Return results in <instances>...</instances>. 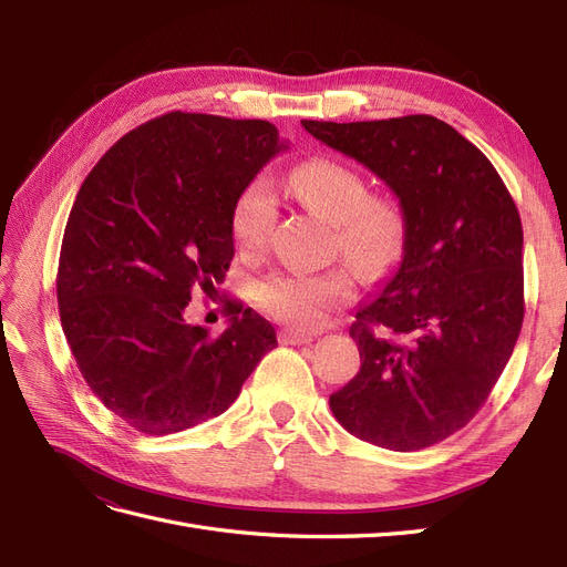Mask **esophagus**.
<instances>
[{
	"label": "esophagus",
	"instance_id": "1",
	"mask_svg": "<svg viewBox=\"0 0 567 567\" xmlns=\"http://www.w3.org/2000/svg\"><path fill=\"white\" fill-rule=\"evenodd\" d=\"M281 342H286V346H305V342H310L315 338V333L310 331H298V329H284L279 333Z\"/></svg>",
	"mask_w": 567,
	"mask_h": 567
}]
</instances>
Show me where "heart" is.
Returning a JSON list of instances; mask_svg holds the SVG:
<instances>
[{
    "mask_svg": "<svg viewBox=\"0 0 567 567\" xmlns=\"http://www.w3.org/2000/svg\"><path fill=\"white\" fill-rule=\"evenodd\" d=\"M290 192L307 208L333 221L336 248L359 271L381 274L400 252L402 210L388 198L369 196L367 179L333 158H312L290 173ZM279 217L277 192L269 179H250L231 208V236L241 252L257 255L269 244ZM348 271H279L255 288V300L271 317L293 326H317L331 307L352 298Z\"/></svg>",
    "mask_w": 567,
    "mask_h": 567,
    "instance_id": "obj_1",
    "label": "heart"
}]
</instances>
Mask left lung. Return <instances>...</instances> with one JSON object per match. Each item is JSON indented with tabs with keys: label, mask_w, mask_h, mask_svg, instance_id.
<instances>
[{
	"label": "left lung",
	"mask_w": 567,
	"mask_h": 567,
	"mask_svg": "<svg viewBox=\"0 0 567 567\" xmlns=\"http://www.w3.org/2000/svg\"><path fill=\"white\" fill-rule=\"evenodd\" d=\"M302 127L400 198L402 260L359 307L354 379L331 394L340 425L392 452L461 431L489 398L523 326V225L499 173L433 115Z\"/></svg>",
	"instance_id": "obj_1"
}]
</instances>
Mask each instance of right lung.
Returning <instances> with one entry per match:
<instances>
[{
  "mask_svg": "<svg viewBox=\"0 0 567 567\" xmlns=\"http://www.w3.org/2000/svg\"><path fill=\"white\" fill-rule=\"evenodd\" d=\"M281 148L267 120L173 111L127 132L82 182L59 257L61 326L82 379L134 431L219 416L277 348L241 302H227L217 338L184 307L225 279L234 200Z\"/></svg>",
  "mask_w": 567,
  "mask_h": 567,
  "instance_id": "obj_1",
  "label": "right lung"
}]
</instances>
